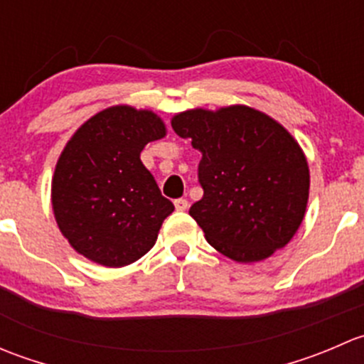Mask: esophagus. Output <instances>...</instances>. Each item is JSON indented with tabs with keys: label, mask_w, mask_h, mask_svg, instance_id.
<instances>
[{
	"label": "esophagus",
	"mask_w": 364,
	"mask_h": 364,
	"mask_svg": "<svg viewBox=\"0 0 364 364\" xmlns=\"http://www.w3.org/2000/svg\"><path fill=\"white\" fill-rule=\"evenodd\" d=\"M174 208L178 209V211H186V208H188V200H186V199L174 200Z\"/></svg>",
	"instance_id": "obj_1"
}]
</instances>
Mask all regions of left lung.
Masks as SVG:
<instances>
[{
    "instance_id": "8db88e82",
    "label": "left lung",
    "mask_w": 364,
    "mask_h": 364,
    "mask_svg": "<svg viewBox=\"0 0 364 364\" xmlns=\"http://www.w3.org/2000/svg\"><path fill=\"white\" fill-rule=\"evenodd\" d=\"M203 153V199L190 216L208 243L236 262H259L284 248L304 218L310 168L291 132L248 105L188 109L171 119Z\"/></svg>"
}]
</instances>
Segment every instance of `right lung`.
<instances>
[{
    "mask_svg": "<svg viewBox=\"0 0 364 364\" xmlns=\"http://www.w3.org/2000/svg\"><path fill=\"white\" fill-rule=\"evenodd\" d=\"M167 135L149 109L112 105L80 124L61 151L50 185L54 218L70 247L105 267H123L153 248L174 205L141 161Z\"/></svg>",
    "mask_w": 364,
    "mask_h": 364,
    "instance_id": "right-lung-1",
    "label": "right lung"
}]
</instances>
